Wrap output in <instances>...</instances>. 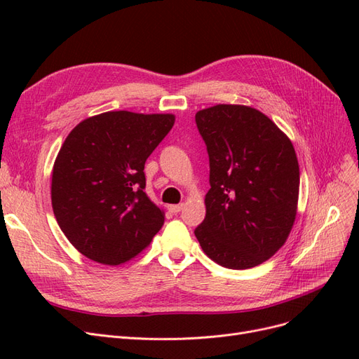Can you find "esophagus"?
<instances>
[{
    "label": "esophagus",
    "instance_id": "obj_1",
    "mask_svg": "<svg viewBox=\"0 0 359 359\" xmlns=\"http://www.w3.org/2000/svg\"><path fill=\"white\" fill-rule=\"evenodd\" d=\"M182 203H178V205H169V211L173 212V214H178L181 210H182Z\"/></svg>",
    "mask_w": 359,
    "mask_h": 359
}]
</instances>
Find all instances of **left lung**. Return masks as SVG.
I'll return each instance as SVG.
<instances>
[{
	"label": "left lung",
	"instance_id": "left-lung-1",
	"mask_svg": "<svg viewBox=\"0 0 359 359\" xmlns=\"http://www.w3.org/2000/svg\"><path fill=\"white\" fill-rule=\"evenodd\" d=\"M210 157L206 214L194 229L214 262L260 265L295 222L299 166L289 137L253 107L217 104L194 116Z\"/></svg>",
	"mask_w": 359,
	"mask_h": 359
}]
</instances>
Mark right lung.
Listing matches in <instances>:
<instances>
[{
	"mask_svg": "<svg viewBox=\"0 0 359 359\" xmlns=\"http://www.w3.org/2000/svg\"><path fill=\"white\" fill-rule=\"evenodd\" d=\"M175 123L169 114L104 112L76 126L52 172V208L67 240L95 262L139 255L165 223L145 193V161Z\"/></svg>",
	"mask_w": 359,
	"mask_h": 359,
	"instance_id": "add662e5",
	"label": "right lung"
}]
</instances>
